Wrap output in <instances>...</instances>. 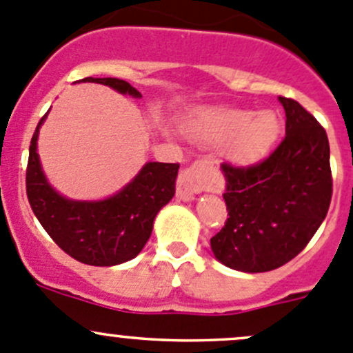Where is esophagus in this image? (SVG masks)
Here are the masks:
<instances>
[{"instance_id":"34e87169","label":"esophagus","mask_w":353,"mask_h":353,"mask_svg":"<svg viewBox=\"0 0 353 353\" xmlns=\"http://www.w3.org/2000/svg\"><path fill=\"white\" fill-rule=\"evenodd\" d=\"M203 179H201V170L198 165H190L186 169L181 170L179 177L176 183V194L177 198L183 201H191L194 196L201 191Z\"/></svg>"}]
</instances>
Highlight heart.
Returning a JSON list of instances; mask_svg holds the SVG:
<instances>
[{"label": "heart", "mask_w": 353, "mask_h": 353, "mask_svg": "<svg viewBox=\"0 0 353 353\" xmlns=\"http://www.w3.org/2000/svg\"><path fill=\"white\" fill-rule=\"evenodd\" d=\"M191 138L206 145H223V154L234 163H252L275 143L279 117L270 110L252 114L239 109H212L198 112L188 124Z\"/></svg>", "instance_id": "heart-1"}]
</instances>
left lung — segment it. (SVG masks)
I'll return each mask as SVG.
<instances>
[{"label": "left lung", "instance_id": "left-lung-1", "mask_svg": "<svg viewBox=\"0 0 353 353\" xmlns=\"http://www.w3.org/2000/svg\"><path fill=\"white\" fill-rule=\"evenodd\" d=\"M285 138L261 162L222 163L225 225L210 239L220 263L245 273L294 259L328 213L333 179L326 131L297 101L280 97Z\"/></svg>", "mask_w": 353, "mask_h": 353}]
</instances>
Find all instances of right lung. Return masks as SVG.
Masks as SVG:
<instances>
[{"instance_id":"right-lung-1","label":"right lung","mask_w":353,"mask_h":353,"mask_svg":"<svg viewBox=\"0 0 353 353\" xmlns=\"http://www.w3.org/2000/svg\"><path fill=\"white\" fill-rule=\"evenodd\" d=\"M83 81L141 97L137 88L119 78L88 77ZM46 116L39 121L28 148L25 186L32 212L51 239L77 261L92 266L130 261L147 244L159 210L176 193L179 163H145L128 186L102 201L66 199L49 186L39 162L37 137Z\"/></svg>"}]
</instances>
